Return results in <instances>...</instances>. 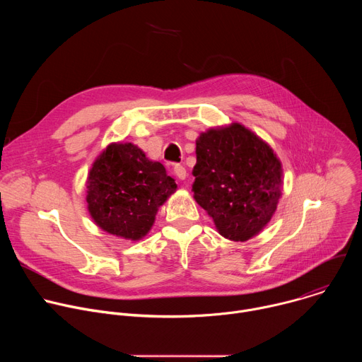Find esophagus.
<instances>
[{
    "label": "esophagus",
    "mask_w": 362,
    "mask_h": 362,
    "mask_svg": "<svg viewBox=\"0 0 362 362\" xmlns=\"http://www.w3.org/2000/svg\"><path fill=\"white\" fill-rule=\"evenodd\" d=\"M175 173H176V176H177L180 180H185L186 176H187V172H186V169H185L182 165H176V166H175Z\"/></svg>",
    "instance_id": "esophagus-1"
}]
</instances>
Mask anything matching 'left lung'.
Here are the masks:
<instances>
[{
    "mask_svg": "<svg viewBox=\"0 0 362 362\" xmlns=\"http://www.w3.org/2000/svg\"><path fill=\"white\" fill-rule=\"evenodd\" d=\"M193 176L196 202L230 240L250 239L276 211L281 162L265 141L238 123L200 134Z\"/></svg>",
    "mask_w": 362,
    "mask_h": 362,
    "instance_id": "1",
    "label": "left lung"
}]
</instances>
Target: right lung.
Masks as SVG:
<instances>
[{"instance_id":"right-lung-1","label":"right lung","mask_w":362,"mask_h":362,"mask_svg":"<svg viewBox=\"0 0 362 362\" xmlns=\"http://www.w3.org/2000/svg\"><path fill=\"white\" fill-rule=\"evenodd\" d=\"M176 187L165 166L148 160L137 146L110 144L90 170L88 211L103 230L137 240L150 230L158 208Z\"/></svg>"}]
</instances>
